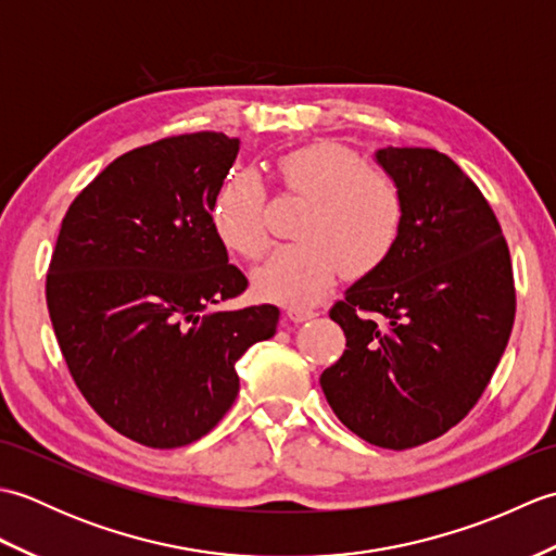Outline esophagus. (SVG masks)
<instances>
[{"mask_svg":"<svg viewBox=\"0 0 556 556\" xmlns=\"http://www.w3.org/2000/svg\"><path fill=\"white\" fill-rule=\"evenodd\" d=\"M287 317L291 323H305L311 320V317H315V311L301 308V305H291V308H287Z\"/></svg>","mask_w":556,"mask_h":556,"instance_id":"34e87169","label":"esophagus"}]
</instances>
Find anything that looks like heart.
I'll use <instances>...</instances> for the list:
<instances>
[{"instance_id": "b5f03b06", "label": "heart", "mask_w": 556, "mask_h": 556, "mask_svg": "<svg viewBox=\"0 0 556 556\" xmlns=\"http://www.w3.org/2000/svg\"><path fill=\"white\" fill-rule=\"evenodd\" d=\"M279 176L289 191L311 198L299 236L253 271L263 299L308 305L334 287L341 269L363 277L392 255L404 224V200L387 174L358 152L313 143L287 152ZM210 224L227 251L255 260L265 251V186L253 172H233L212 198Z\"/></svg>"}]
</instances>
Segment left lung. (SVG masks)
Wrapping results in <instances>:
<instances>
[{
	"label": "left lung",
	"instance_id": "obj_1",
	"mask_svg": "<svg viewBox=\"0 0 556 556\" xmlns=\"http://www.w3.org/2000/svg\"><path fill=\"white\" fill-rule=\"evenodd\" d=\"M404 224L392 255L344 291L329 317L346 349L320 375L327 404L361 440H434L485 392L511 334L509 248L488 200L432 148H382Z\"/></svg>",
	"mask_w": 556,
	"mask_h": 556
}]
</instances>
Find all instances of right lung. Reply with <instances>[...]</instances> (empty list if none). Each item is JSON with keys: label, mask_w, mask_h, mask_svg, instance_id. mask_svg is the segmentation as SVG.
Wrapping results in <instances>:
<instances>
[{"label": "right lung", "mask_w": 556, "mask_h": 556, "mask_svg": "<svg viewBox=\"0 0 556 556\" xmlns=\"http://www.w3.org/2000/svg\"><path fill=\"white\" fill-rule=\"evenodd\" d=\"M239 150L200 131L126 152L59 229L47 275L59 349L98 416L138 444L207 434L239 394L236 361L277 332V305L219 308L248 287L210 224Z\"/></svg>", "instance_id": "1"}]
</instances>
